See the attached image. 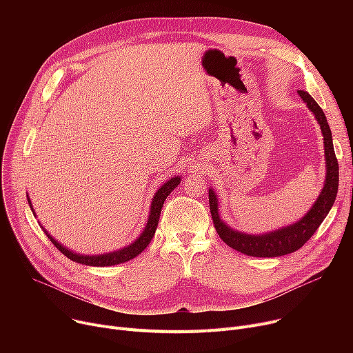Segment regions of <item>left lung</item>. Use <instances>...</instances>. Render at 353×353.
I'll return each instance as SVG.
<instances>
[{
	"instance_id": "8db88e82",
	"label": "left lung",
	"mask_w": 353,
	"mask_h": 353,
	"mask_svg": "<svg viewBox=\"0 0 353 353\" xmlns=\"http://www.w3.org/2000/svg\"><path fill=\"white\" fill-rule=\"evenodd\" d=\"M299 96L303 99V101L307 104L312 113L316 117L318 123L321 124V130L323 134L325 141V156H326V183L325 188L319 196V199L314 203L313 208L309 210V213L301 219L298 223L292 226H288L285 229L276 230L268 234L262 236H252L239 233L232 229H229L223 221L220 220L217 213V199L213 193V190H209V205H210V213L213 219V225L223 242L230 246L232 249L242 252L248 256L254 257H277L283 256L292 252H296L301 249L307 240L313 236V233L318 230L325 217L327 216L329 210L332 209L333 203H335L336 194H338V186H339V164L338 159L335 156V150H333L332 143V133L329 124L326 121L323 110L319 107V104L314 101L306 91L299 90Z\"/></svg>"
}]
</instances>
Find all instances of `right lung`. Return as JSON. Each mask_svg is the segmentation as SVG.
<instances>
[{
  "label": "right lung",
  "mask_w": 353,
  "mask_h": 353,
  "mask_svg": "<svg viewBox=\"0 0 353 353\" xmlns=\"http://www.w3.org/2000/svg\"><path fill=\"white\" fill-rule=\"evenodd\" d=\"M180 183V177H173L172 180H169L167 183H164L163 186L157 190L153 201H152V210H150V216H148V221L147 226L144 229V232L141 233V236L136 240L134 243L130 245L128 248H124L119 252H113L108 254H100V256H83V254H76L70 252L68 249L63 248L57 240H54L46 230V234L48 236V239L52 242V245L57 248L64 256H67L70 261L77 262L81 265H87V266H113V265H119V263H124L130 259H134L137 254H140L147 246L148 243L152 242V239L156 233V228L159 225V219H160V213H161V208L163 203L165 200V197L169 196ZM30 201V200H28ZM31 205V203H30Z\"/></svg>",
  "instance_id": "right-lung-1"
}]
</instances>
